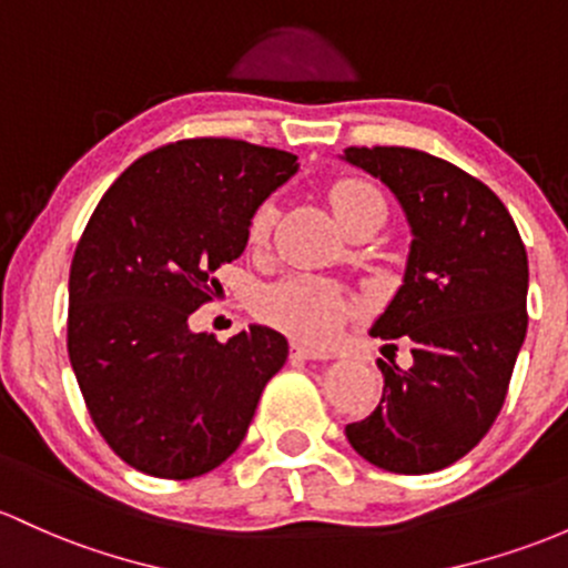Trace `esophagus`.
<instances>
[{"label": "esophagus", "mask_w": 568, "mask_h": 568, "mask_svg": "<svg viewBox=\"0 0 568 568\" xmlns=\"http://www.w3.org/2000/svg\"><path fill=\"white\" fill-rule=\"evenodd\" d=\"M292 357L295 359H331L327 352H320V349H311V346H303V344H292Z\"/></svg>", "instance_id": "34e87169"}]
</instances>
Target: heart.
<instances>
[{"label":"heart","instance_id":"b5f03b06","mask_svg":"<svg viewBox=\"0 0 568 568\" xmlns=\"http://www.w3.org/2000/svg\"><path fill=\"white\" fill-rule=\"evenodd\" d=\"M335 219L344 230L359 216L387 211L382 192L363 179H338L327 189ZM273 209L260 205L248 222V241L262 246L271 235ZM355 311V301L344 286L320 276H290L284 282L267 286L257 297V314L267 325L290 333L292 338L306 344H327L341 333L344 322Z\"/></svg>","mask_w":568,"mask_h":568}]
</instances>
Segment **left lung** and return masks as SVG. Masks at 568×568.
<instances>
[{
    "label": "left lung",
    "mask_w": 568,
    "mask_h": 568,
    "mask_svg": "<svg viewBox=\"0 0 568 568\" xmlns=\"http://www.w3.org/2000/svg\"><path fill=\"white\" fill-rule=\"evenodd\" d=\"M344 160L393 189L414 235L404 284L371 327L408 341L414 363H376L382 400L346 438L384 471H442L504 406L528 327L526 246L498 194L453 162L404 145H349Z\"/></svg>",
    "instance_id": "left-lung-1"
}]
</instances>
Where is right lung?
<instances>
[{
    "mask_svg": "<svg viewBox=\"0 0 568 568\" xmlns=\"http://www.w3.org/2000/svg\"><path fill=\"white\" fill-rule=\"evenodd\" d=\"M290 151L189 138L149 151L102 194L70 267L67 352L108 447L138 471L192 479L241 447L282 333L227 344L189 331L243 254L254 211L297 170Z\"/></svg>",
    "mask_w": 568,
    "mask_h": 568,
    "instance_id": "1",
    "label": "right lung"
}]
</instances>
